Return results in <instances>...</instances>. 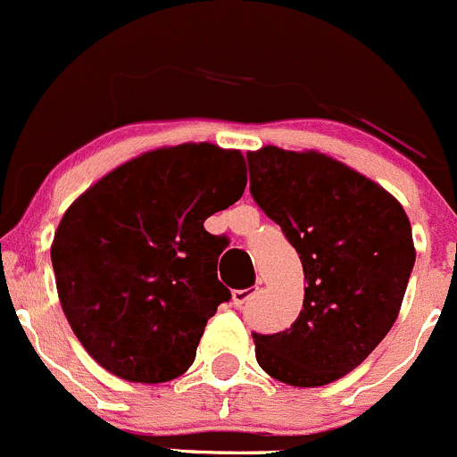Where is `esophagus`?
<instances>
[{"mask_svg":"<svg viewBox=\"0 0 457 457\" xmlns=\"http://www.w3.org/2000/svg\"><path fill=\"white\" fill-rule=\"evenodd\" d=\"M257 291H260V287H257V284L255 287H248V288H237V291H233V304L235 306L248 304V302L257 295Z\"/></svg>","mask_w":457,"mask_h":457,"instance_id":"esophagus-1","label":"esophagus"}]
</instances>
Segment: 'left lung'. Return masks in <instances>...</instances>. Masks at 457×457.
<instances>
[{
	"instance_id": "obj_1",
	"label": "left lung",
	"mask_w": 457,
	"mask_h": 457,
	"mask_svg": "<svg viewBox=\"0 0 457 457\" xmlns=\"http://www.w3.org/2000/svg\"><path fill=\"white\" fill-rule=\"evenodd\" d=\"M251 195L304 269L291 328L253 333L257 364L291 386H324L369 358L400 313L415 264L400 202L322 153H248Z\"/></svg>"
}]
</instances>
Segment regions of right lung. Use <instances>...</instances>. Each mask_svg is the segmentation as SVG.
Listing matches in <instances>:
<instances>
[{
  "instance_id": "1",
  "label": "right lung",
  "mask_w": 457,
  "mask_h": 457,
  "mask_svg": "<svg viewBox=\"0 0 457 457\" xmlns=\"http://www.w3.org/2000/svg\"><path fill=\"white\" fill-rule=\"evenodd\" d=\"M239 151L179 144L111 170L71 204L51 246L57 293L90 358L129 382L182 376L230 291L204 220L242 197Z\"/></svg>"
}]
</instances>
